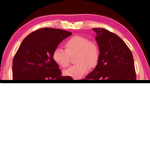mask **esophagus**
Instances as JSON below:
<instances>
[{
    "label": "esophagus",
    "mask_w": 150,
    "mask_h": 150,
    "mask_svg": "<svg viewBox=\"0 0 150 150\" xmlns=\"http://www.w3.org/2000/svg\"><path fill=\"white\" fill-rule=\"evenodd\" d=\"M75 80V83H79V81L77 80V79H74Z\"/></svg>",
    "instance_id": "esophagus-1"
}]
</instances>
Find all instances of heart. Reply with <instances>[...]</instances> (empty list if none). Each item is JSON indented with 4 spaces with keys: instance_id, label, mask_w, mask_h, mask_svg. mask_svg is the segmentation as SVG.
<instances>
[{
    "instance_id": "heart-1",
    "label": "heart",
    "mask_w": 150,
    "mask_h": 150,
    "mask_svg": "<svg viewBox=\"0 0 150 150\" xmlns=\"http://www.w3.org/2000/svg\"><path fill=\"white\" fill-rule=\"evenodd\" d=\"M65 50L57 47L53 51L52 59L62 68L67 67L70 56L76 54V65L71 66L63 71V75L75 79L82 78L87 74L90 67H95L100 58V50L95 42L90 41L87 37L75 35L65 44Z\"/></svg>"
}]
</instances>
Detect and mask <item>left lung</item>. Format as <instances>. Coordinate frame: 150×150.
I'll list each match as a JSON object with an SVG mask.
<instances>
[{
  "mask_svg": "<svg viewBox=\"0 0 150 150\" xmlns=\"http://www.w3.org/2000/svg\"><path fill=\"white\" fill-rule=\"evenodd\" d=\"M93 30L96 34L95 39L100 50V58L95 69L86 77L87 81L103 83V88L116 87L106 85L124 87L133 83L136 77L133 55L125 42L106 29L96 28Z\"/></svg>",
  "mask_w": 150,
  "mask_h": 150,
  "instance_id": "8db88e82",
  "label": "left lung"
}]
</instances>
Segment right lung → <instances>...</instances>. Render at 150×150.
Listing matches in <instances>:
<instances>
[{
	"instance_id": "obj_1",
	"label": "right lung",
	"mask_w": 150,
	"mask_h": 150,
	"mask_svg": "<svg viewBox=\"0 0 150 150\" xmlns=\"http://www.w3.org/2000/svg\"><path fill=\"white\" fill-rule=\"evenodd\" d=\"M71 35V32L61 29H39L25 38L14 57L12 77L15 83L32 85L26 86V88L37 91H34L37 94H26L29 95L25 96L26 98H24L22 103L30 113L41 116L42 118L50 117L58 109V98L61 93L50 83L54 81L53 83L59 84V81H66V77L62 75L59 66L53 61L52 55L58 45Z\"/></svg>"
}]
</instances>
